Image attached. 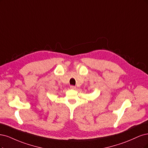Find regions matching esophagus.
Instances as JSON below:
<instances>
[{
    "label": "esophagus",
    "instance_id": "esophagus-1",
    "mask_svg": "<svg viewBox=\"0 0 148 148\" xmlns=\"http://www.w3.org/2000/svg\"><path fill=\"white\" fill-rule=\"evenodd\" d=\"M70 88H71V89H72V90H75L76 88V87L73 86V85H71V86L70 87Z\"/></svg>",
    "mask_w": 148,
    "mask_h": 148
}]
</instances>
